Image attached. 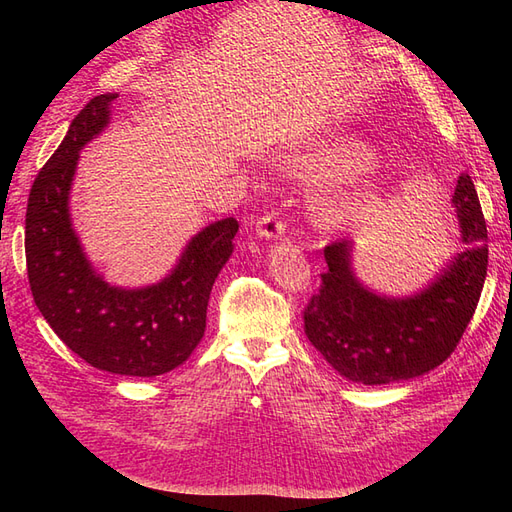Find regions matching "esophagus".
I'll return each instance as SVG.
<instances>
[{
    "label": "esophagus",
    "mask_w": 512,
    "mask_h": 512,
    "mask_svg": "<svg viewBox=\"0 0 512 512\" xmlns=\"http://www.w3.org/2000/svg\"><path fill=\"white\" fill-rule=\"evenodd\" d=\"M256 232L265 239H277L286 232V220L277 211H267L256 224Z\"/></svg>",
    "instance_id": "1"
}]
</instances>
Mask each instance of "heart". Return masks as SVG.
I'll use <instances>...</instances> for the list:
<instances>
[{
  "label": "heart",
  "mask_w": 512,
  "mask_h": 512,
  "mask_svg": "<svg viewBox=\"0 0 512 512\" xmlns=\"http://www.w3.org/2000/svg\"><path fill=\"white\" fill-rule=\"evenodd\" d=\"M369 160V153L361 143H342L329 151L320 153L318 158L305 164V170L309 175L322 177V179H335L346 177L361 170ZM376 192L374 190H354L346 194H337L324 200L318 209V218L324 226L329 228H342L359 218L376 205Z\"/></svg>",
  "instance_id": "b5f03b06"
}]
</instances>
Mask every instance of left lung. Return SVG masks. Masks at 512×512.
<instances>
[{
    "label": "left lung",
    "mask_w": 512,
    "mask_h": 512,
    "mask_svg": "<svg viewBox=\"0 0 512 512\" xmlns=\"http://www.w3.org/2000/svg\"><path fill=\"white\" fill-rule=\"evenodd\" d=\"M466 252L451 260L423 292L406 299L380 297L356 280L352 241L324 245L329 269L303 309L312 346L352 382L389 384L416 378L444 363L470 324L487 277V224L470 175L453 196Z\"/></svg>",
    "instance_id": "obj_1"
}]
</instances>
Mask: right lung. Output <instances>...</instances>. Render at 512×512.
I'll list each match as a JSON object with an SVG mask.
<instances>
[{"mask_svg": "<svg viewBox=\"0 0 512 512\" xmlns=\"http://www.w3.org/2000/svg\"><path fill=\"white\" fill-rule=\"evenodd\" d=\"M115 98L89 100L40 168L25 215L27 277L44 320L85 363L119 376L153 378L188 361L203 339L209 294L232 254L239 222L226 218L200 230L175 271L156 286H108L74 235L68 194L79 151L104 130Z\"/></svg>", "mask_w": 512, "mask_h": 512, "instance_id": "right-lung-1", "label": "right lung"}]
</instances>
